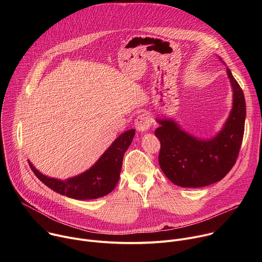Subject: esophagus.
Wrapping results in <instances>:
<instances>
[{
  "label": "esophagus",
  "mask_w": 262,
  "mask_h": 262,
  "mask_svg": "<svg viewBox=\"0 0 262 262\" xmlns=\"http://www.w3.org/2000/svg\"><path fill=\"white\" fill-rule=\"evenodd\" d=\"M135 125L139 132H141V133L146 132L151 125V118L149 117V115H147V114H141L136 118Z\"/></svg>",
  "instance_id": "34e87169"
}]
</instances>
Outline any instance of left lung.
Returning a JSON list of instances; mask_svg holds the SVG:
<instances>
[{
    "mask_svg": "<svg viewBox=\"0 0 262 262\" xmlns=\"http://www.w3.org/2000/svg\"><path fill=\"white\" fill-rule=\"evenodd\" d=\"M233 89V106L223 129L212 139L201 140L186 134L170 119H158L161 124L155 135L161 142L159 163L162 171L176 185L201 188L225 177L236 163L242 146L246 100L244 92L229 68Z\"/></svg>",
    "mask_w": 262,
    "mask_h": 262,
    "instance_id": "obj_1",
    "label": "left lung"
}]
</instances>
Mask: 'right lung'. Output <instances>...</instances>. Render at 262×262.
Segmentation results:
<instances>
[{
    "label": "right lung",
    "mask_w": 262,
    "mask_h": 262,
    "mask_svg": "<svg viewBox=\"0 0 262 262\" xmlns=\"http://www.w3.org/2000/svg\"><path fill=\"white\" fill-rule=\"evenodd\" d=\"M135 136V129L121 134L100 157L94 166L83 174L66 181L48 177L37 171L29 162L30 168L40 181L53 191L77 200L103 197L116 186L121 172L124 152Z\"/></svg>",
    "instance_id": "1"
}]
</instances>
